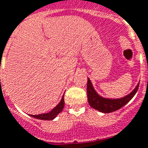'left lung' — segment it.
<instances>
[{
  "instance_id": "left-lung-1",
  "label": "left lung",
  "mask_w": 148,
  "mask_h": 148,
  "mask_svg": "<svg viewBox=\"0 0 148 148\" xmlns=\"http://www.w3.org/2000/svg\"><path fill=\"white\" fill-rule=\"evenodd\" d=\"M139 86V82L136 85L133 91L129 94L121 98H106L97 93L89 78H87V100L91 108H95L99 112L103 113H109L114 112L129 102L136 94Z\"/></svg>"
}]
</instances>
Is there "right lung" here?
Wrapping results in <instances>:
<instances>
[{
	"label": "right lung",
	"mask_w": 148,
	"mask_h": 148,
	"mask_svg": "<svg viewBox=\"0 0 148 148\" xmlns=\"http://www.w3.org/2000/svg\"><path fill=\"white\" fill-rule=\"evenodd\" d=\"M64 105H65V100H64V95H63L62 98H61V101L58 103V104H57L56 107H54L49 112H47V113H41V114H38V115H32V114H29V115L32 116V117H34V118L39 119V120H53L63 110Z\"/></svg>",
	"instance_id": "1"
}]
</instances>
